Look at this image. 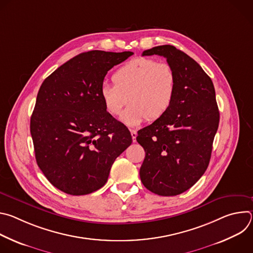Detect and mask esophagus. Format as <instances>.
<instances>
[{"label":"esophagus","instance_id":"obj_1","mask_svg":"<svg viewBox=\"0 0 253 253\" xmlns=\"http://www.w3.org/2000/svg\"><path fill=\"white\" fill-rule=\"evenodd\" d=\"M130 132H131V136H132L133 142H135V141H136V137H137V131H136V130L131 129V130H130Z\"/></svg>","mask_w":253,"mask_h":253}]
</instances>
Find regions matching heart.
<instances>
[{
    "instance_id": "heart-1",
    "label": "heart",
    "mask_w": 253,
    "mask_h": 253,
    "mask_svg": "<svg viewBox=\"0 0 253 253\" xmlns=\"http://www.w3.org/2000/svg\"><path fill=\"white\" fill-rule=\"evenodd\" d=\"M114 84L104 83L100 97L106 111L112 116L121 113L122 121L136 126L146 118L155 121L164 116L174 101L176 74L168 63L151 58L133 59L116 70L112 76Z\"/></svg>"
}]
</instances>
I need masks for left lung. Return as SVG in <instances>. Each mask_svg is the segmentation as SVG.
Wrapping results in <instances>:
<instances>
[{
    "label": "left lung",
    "mask_w": 253,
    "mask_h": 253,
    "mask_svg": "<svg viewBox=\"0 0 253 253\" xmlns=\"http://www.w3.org/2000/svg\"><path fill=\"white\" fill-rule=\"evenodd\" d=\"M166 58L176 74V93L168 112L138 131L145 150L140 168L143 185L161 196L181 194L206 171L219 124L210 77L200 65L171 45L146 50L142 56Z\"/></svg>",
    "instance_id": "obj_1"
}]
</instances>
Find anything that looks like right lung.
I'll use <instances>...</instances> for the list:
<instances>
[{
	"instance_id": "add662e5",
	"label": "right lung",
	"mask_w": 253,
	"mask_h": 253,
	"mask_svg": "<svg viewBox=\"0 0 253 253\" xmlns=\"http://www.w3.org/2000/svg\"><path fill=\"white\" fill-rule=\"evenodd\" d=\"M132 55L81 53L42 83L30 130L36 161L59 190L86 195L100 189L115 159L131 145L128 128L106 111L100 88L107 72Z\"/></svg>"
}]
</instances>
